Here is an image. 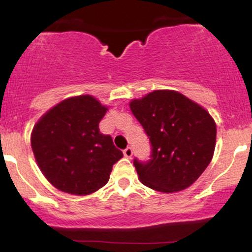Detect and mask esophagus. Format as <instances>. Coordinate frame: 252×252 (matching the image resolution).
Segmentation results:
<instances>
[{
    "label": "esophagus",
    "mask_w": 252,
    "mask_h": 252,
    "mask_svg": "<svg viewBox=\"0 0 252 252\" xmlns=\"http://www.w3.org/2000/svg\"><path fill=\"white\" fill-rule=\"evenodd\" d=\"M123 154H124V156H126V158H130L132 156V149L130 148V147H128V148H126L123 150Z\"/></svg>",
    "instance_id": "esophagus-1"
}]
</instances>
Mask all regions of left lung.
I'll return each instance as SVG.
<instances>
[{
  "label": "left lung",
  "mask_w": 252,
  "mask_h": 252,
  "mask_svg": "<svg viewBox=\"0 0 252 252\" xmlns=\"http://www.w3.org/2000/svg\"><path fill=\"white\" fill-rule=\"evenodd\" d=\"M130 109L152 144L147 162L134 160L140 181L163 193L189 187L215 153L217 126L211 115L172 90H156L131 100Z\"/></svg>",
  "instance_id": "1"
}]
</instances>
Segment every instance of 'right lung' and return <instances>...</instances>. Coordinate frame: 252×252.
I'll return each mask as SVG.
<instances>
[{
  "mask_svg": "<svg viewBox=\"0 0 252 252\" xmlns=\"http://www.w3.org/2000/svg\"><path fill=\"white\" fill-rule=\"evenodd\" d=\"M108 108L90 94L57 104L37 121L31 143L45 178L62 192L86 195L109 181L123 153L99 131Z\"/></svg>",
  "mask_w": 252,
  "mask_h": 252,
  "instance_id": "right-lung-1",
  "label": "right lung"
}]
</instances>
